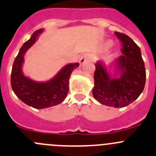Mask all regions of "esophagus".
I'll list each match as a JSON object with an SVG mask.
<instances>
[{
  "instance_id": "esophagus-1",
  "label": "esophagus",
  "mask_w": 156,
  "mask_h": 156,
  "mask_svg": "<svg viewBox=\"0 0 156 156\" xmlns=\"http://www.w3.org/2000/svg\"><path fill=\"white\" fill-rule=\"evenodd\" d=\"M90 59H91V56H90V54H87V53L83 54V55H81V58H80L79 62H80V64L82 65V64H84L85 62L89 61V60H90Z\"/></svg>"
}]
</instances>
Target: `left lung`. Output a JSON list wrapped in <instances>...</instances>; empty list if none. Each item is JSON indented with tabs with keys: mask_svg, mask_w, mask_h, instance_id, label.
<instances>
[{
	"mask_svg": "<svg viewBox=\"0 0 156 156\" xmlns=\"http://www.w3.org/2000/svg\"><path fill=\"white\" fill-rule=\"evenodd\" d=\"M121 43L123 55L116 60L121 71L118 78H111L103 65H95L94 87L92 93L98 102L113 107L128 106L138 98L146 84V69L140 47L124 33L115 32Z\"/></svg>",
	"mask_w": 156,
	"mask_h": 156,
	"instance_id": "1",
	"label": "left lung"
}]
</instances>
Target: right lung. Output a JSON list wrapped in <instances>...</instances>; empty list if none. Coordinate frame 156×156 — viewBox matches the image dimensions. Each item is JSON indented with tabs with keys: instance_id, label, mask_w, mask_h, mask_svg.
I'll list each match as a JSON object with an SVG mask.
<instances>
[{
	"instance_id": "add662e5",
	"label": "right lung",
	"mask_w": 156,
	"mask_h": 156,
	"mask_svg": "<svg viewBox=\"0 0 156 156\" xmlns=\"http://www.w3.org/2000/svg\"><path fill=\"white\" fill-rule=\"evenodd\" d=\"M43 31V29L36 30L30 40L23 45L15 58L10 77L11 87L15 94L26 104L36 109L46 108L61 104L69 92V80L72 72L79 66L78 63L67 65L55 78L47 82H35L24 76L21 71L24 53Z\"/></svg>"
}]
</instances>
